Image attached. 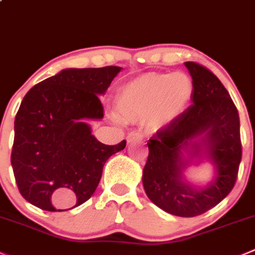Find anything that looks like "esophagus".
I'll list each match as a JSON object with an SVG mask.
<instances>
[{"label":"esophagus","mask_w":255,"mask_h":255,"mask_svg":"<svg viewBox=\"0 0 255 255\" xmlns=\"http://www.w3.org/2000/svg\"><path fill=\"white\" fill-rule=\"evenodd\" d=\"M142 139H143V135L140 134L139 132H130L129 134L127 135L128 143H133V142H137V140H142Z\"/></svg>","instance_id":"obj_1"}]
</instances>
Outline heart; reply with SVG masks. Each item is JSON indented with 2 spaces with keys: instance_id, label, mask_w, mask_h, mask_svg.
<instances>
[{
  "instance_id": "obj_1",
  "label": "heart",
  "mask_w": 255,
  "mask_h": 255,
  "mask_svg": "<svg viewBox=\"0 0 255 255\" xmlns=\"http://www.w3.org/2000/svg\"><path fill=\"white\" fill-rule=\"evenodd\" d=\"M192 95L193 83L183 73H145L118 90L116 107L125 122L149 118L153 126L160 127L185 110Z\"/></svg>"
}]
</instances>
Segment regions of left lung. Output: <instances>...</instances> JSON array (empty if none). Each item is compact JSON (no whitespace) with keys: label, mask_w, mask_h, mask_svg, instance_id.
I'll list each match as a JSON object with an SVG mask.
<instances>
[{"label":"left lung","mask_w":255,"mask_h":255,"mask_svg":"<svg viewBox=\"0 0 255 255\" xmlns=\"http://www.w3.org/2000/svg\"><path fill=\"white\" fill-rule=\"evenodd\" d=\"M184 65L193 80V103L148 140L142 179L145 194L160 209L173 216L196 217L221 203L236 184L242 159L241 123L218 77L196 62ZM202 146L215 164L216 177L207 187L194 188L182 179L188 163L182 152L190 147L191 156H196Z\"/></svg>","instance_id":"8db88e82"}]
</instances>
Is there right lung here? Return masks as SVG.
<instances>
[{
  "label": "right lung",
  "mask_w": 255,
  "mask_h": 255,
  "mask_svg": "<svg viewBox=\"0 0 255 255\" xmlns=\"http://www.w3.org/2000/svg\"><path fill=\"white\" fill-rule=\"evenodd\" d=\"M122 70L68 68L33 86L14 120L11 164L21 196L48 212H63L92 197L106 160L126 140L107 145L87 121L103 118L100 96Z\"/></svg>",
  "instance_id": "right-lung-1"
}]
</instances>
